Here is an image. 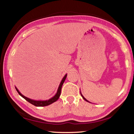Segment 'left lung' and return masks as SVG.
I'll return each mask as SVG.
<instances>
[{"mask_svg":"<svg viewBox=\"0 0 134 134\" xmlns=\"http://www.w3.org/2000/svg\"><path fill=\"white\" fill-rule=\"evenodd\" d=\"M80 94H81V97H83V99L84 100H86V101H87V102H89V101H88V100H87V99H86L85 98V97H84V96H83V95H82V94H81V92H80Z\"/></svg>","mask_w":134,"mask_h":134,"instance_id":"left-lung-1","label":"left lung"}]
</instances>
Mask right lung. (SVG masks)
I'll return each instance as SVG.
<instances>
[{
    "label": "right lung",
    "mask_w": 134,
    "mask_h": 134,
    "mask_svg": "<svg viewBox=\"0 0 134 134\" xmlns=\"http://www.w3.org/2000/svg\"><path fill=\"white\" fill-rule=\"evenodd\" d=\"M67 75V74H65V75L64 76V77L63 78L62 80L61 81L60 84L58 86V90H57V91L56 94L54 95L53 97H52L51 98L49 99L48 100H37L29 99V98H28V97L24 96V95L19 91V90L17 89L16 87H15V89L17 90V92H18V93L19 94L20 96H21L24 99H25L26 100L28 101V102H29L30 103L32 104V105H35L36 106H39V107L40 106H46L51 105V104H52L54 102H56L58 99L59 97H60V96L61 94V91H62V86L63 85V83H64V82L65 79H66Z\"/></svg>",
    "instance_id": "right-lung-1"
}]
</instances>
